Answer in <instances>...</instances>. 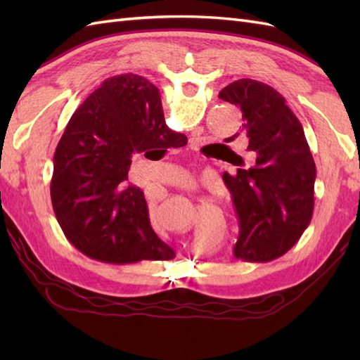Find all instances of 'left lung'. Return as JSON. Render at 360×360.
Segmentation results:
<instances>
[{
	"label": "left lung",
	"instance_id": "left-lung-1",
	"mask_svg": "<svg viewBox=\"0 0 360 360\" xmlns=\"http://www.w3.org/2000/svg\"><path fill=\"white\" fill-rule=\"evenodd\" d=\"M218 97L241 110L249 137V159L235 155L236 173L223 174L240 218L235 257L271 262L285 255L311 223L314 159L300 120L272 86L240 79Z\"/></svg>",
	"mask_w": 360,
	"mask_h": 360
}]
</instances>
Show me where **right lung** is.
I'll return each mask as SVG.
<instances>
[{"mask_svg": "<svg viewBox=\"0 0 360 360\" xmlns=\"http://www.w3.org/2000/svg\"><path fill=\"white\" fill-rule=\"evenodd\" d=\"M186 143L165 125L151 82L133 72L103 80L75 110L53 155L52 207L72 246L111 264L172 258L151 229L141 188L125 181L134 153L164 156Z\"/></svg>", "mask_w": 360, "mask_h": 360, "instance_id": "right-lung-1", "label": "right lung"}]
</instances>
